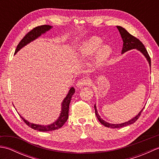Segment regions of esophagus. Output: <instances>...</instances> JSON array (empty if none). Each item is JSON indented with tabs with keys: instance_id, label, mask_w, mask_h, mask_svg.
Here are the masks:
<instances>
[{
	"instance_id": "1",
	"label": "esophagus",
	"mask_w": 159,
	"mask_h": 159,
	"mask_svg": "<svg viewBox=\"0 0 159 159\" xmlns=\"http://www.w3.org/2000/svg\"><path fill=\"white\" fill-rule=\"evenodd\" d=\"M90 83H91V81L89 79H87V78H85V77H83L78 80L76 86L78 87H82L85 85H89Z\"/></svg>"
}]
</instances>
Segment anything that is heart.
<instances>
[{"mask_svg": "<svg viewBox=\"0 0 159 159\" xmlns=\"http://www.w3.org/2000/svg\"><path fill=\"white\" fill-rule=\"evenodd\" d=\"M102 43V40L98 37H93L87 41L83 43L80 46V53L83 57H88L95 53L99 49ZM111 48L108 46H104L101 48L98 55V61L102 63L105 61L111 53Z\"/></svg>", "mask_w": 159, "mask_h": 159, "instance_id": "1", "label": "heart"}]
</instances>
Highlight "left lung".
<instances>
[{
    "label": "left lung",
    "mask_w": 159,
    "mask_h": 159,
    "mask_svg": "<svg viewBox=\"0 0 159 159\" xmlns=\"http://www.w3.org/2000/svg\"><path fill=\"white\" fill-rule=\"evenodd\" d=\"M117 28L119 31L120 35L121 36V38L123 39V48H122V51H121V53H124L125 52L128 51V50H130L131 49H134L136 48L137 50H139L140 52H142L143 54V55L146 57L147 60L149 62L150 66H151V59L150 57L148 55V52L147 51L146 48H145L144 45L143 44V43L141 42L139 39H137L135 37H134L133 35H130L129 33H128L126 29H124V28L121 27V26H117ZM94 108H95V113L96 116L98 118V120H99L100 122L104 125V126L108 127V128H121V127H124L128 126V125H130L135 122V121L139 119V117H140L141 112H142L144 108H143V109L141 110L139 114L134 117L133 119H131L130 120L126 121V122L123 123V124H109L107 122V121H104L102 119H101L100 116L98 113V111L96 109V105H94Z\"/></svg>",
    "instance_id": "left-lung-1"
}]
</instances>
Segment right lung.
<instances>
[{
	"mask_svg": "<svg viewBox=\"0 0 159 159\" xmlns=\"http://www.w3.org/2000/svg\"><path fill=\"white\" fill-rule=\"evenodd\" d=\"M52 28L51 26L50 25H42L37 26V27L33 28L32 30H31L29 32H28L25 36L22 39L21 41L20 42L18 45L17 46V48L16 49L15 54L21 49L22 47L26 46L27 43H30L31 42L33 41V40L38 38L43 33H44L46 31H48ZM75 92V89L74 87H72L70 89V92H68L67 96L65 98L63 102L62 103V109L61 112L59 117L57 119L56 121H55L53 124L48 125V126H41V125H37L34 124H31L28 121L25 120L23 117L20 116L22 118V120L25 121V123L28 126L31 127V128L34 130H37L38 131H52L55 130L57 129H59L61 127L63 126V124H65L66 121L68 119V113H69V106L71 101V98L73 96V94Z\"/></svg>",
	"mask_w": 159,
	"mask_h": 159,
	"instance_id": "1",
	"label": "right lung"
}]
</instances>
